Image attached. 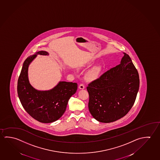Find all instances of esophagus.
Returning a JSON list of instances; mask_svg holds the SVG:
<instances>
[{
  "label": "esophagus",
  "mask_w": 160,
  "mask_h": 160,
  "mask_svg": "<svg viewBox=\"0 0 160 160\" xmlns=\"http://www.w3.org/2000/svg\"><path fill=\"white\" fill-rule=\"evenodd\" d=\"M79 88L80 89H85V86H84V84H80V85H79Z\"/></svg>",
  "instance_id": "34e87169"
}]
</instances>
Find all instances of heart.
<instances>
[{
	"label": "heart",
	"mask_w": 160,
	"mask_h": 160,
	"mask_svg": "<svg viewBox=\"0 0 160 160\" xmlns=\"http://www.w3.org/2000/svg\"><path fill=\"white\" fill-rule=\"evenodd\" d=\"M102 71V68L100 66H98L92 68L91 71H89L87 74V79L88 80H94L97 79Z\"/></svg>",
	"instance_id": "b5f03b06"
}]
</instances>
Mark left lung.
Segmentation results:
<instances>
[{
  "label": "left lung",
  "instance_id": "obj_1",
  "mask_svg": "<svg viewBox=\"0 0 160 160\" xmlns=\"http://www.w3.org/2000/svg\"><path fill=\"white\" fill-rule=\"evenodd\" d=\"M139 87L138 72L129 56L123 53L121 63L105 72L87 87L89 112L102 123H110L128 113Z\"/></svg>",
  "mask_w": 160,
  "mask_h": 160
}]
</instances>
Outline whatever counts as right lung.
I'll use <instances>...</instances> for the list:
<instances>
[{
  "label": "right lung",
  "instance_id": "add662e5",
  "mask_svg": "<svg viewBox=\"0 0 160 160\" xmlns=\"http://www.w3.org/2000/svg\"><path fill=\"white\" fill-rule=\"evenodd\" d=\"M38 55L46 56L49 53L41 51L27 58L19 76L17 92L23 107L32 118L41 123H52L65 113L68 100L76 92L78 84L60 81L49 90L34 89L29 83L28 70L30 63Z\"/></svg>",
  "mask_w": 160,
  "mask_h": 160
}]
</instances>
